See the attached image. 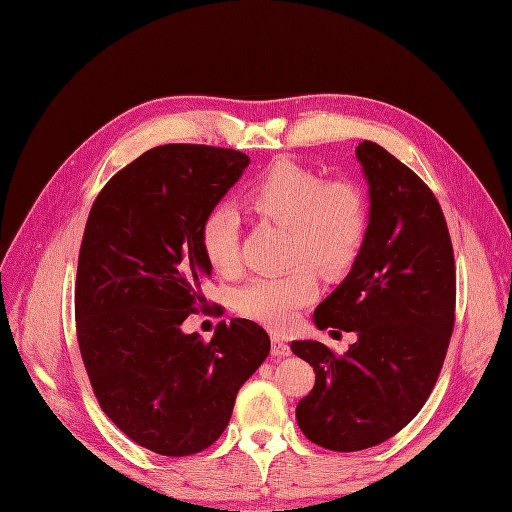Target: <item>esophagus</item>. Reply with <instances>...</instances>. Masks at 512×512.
<instances>
[{
	"instance_id": "obj_1",
	"label": "esophagus",
	"mask_w": 512,
	"mask_h": 512,
	"mask_svg": "<svg viewBox=\"0 0 512 512\" xmlns=\"http://www.w3.org/2000/svg\"><path fill=\"white\" fill-rule=\"evenodd\" d=\"M291 353V347L280 337H272V355H278V358H284V355Z\"/></svg>"
}]
</instances>
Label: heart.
Instances as JSON below:
<instances>
[{"instance_id":"heart-1","label":"heart","mask_w":512,"mask_h":512,"mask_svg":"<svg viewBox=\"0 0 512 512\" xmlns=\"http://www.w3.org/2000/svg\"><path fill=\"white\" fill-rule=\"evenodd\" d=\"M244 209L288 230L286 263L276 276H257L236 293L242 316L270 328H286L297 311L318 295V276L349 272L368 236V198L351 177H326L288 159L274 161L244 192ZM238 219L232 211H209L198 230V244L211 270L232 276L240 263Z\"/></svg>"}]
</instances>
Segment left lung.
Returning a JSON list of instances; mask_svg holds the SVG:
<instances>
[{
	"instance_id": "left-lung-1",
	"label": "left lung",
	"mask_w": 512,
	"mask_h": 512,
	"mask_svg": "<svg viewBox=\"0 0 512 512\" xmlns=\"http://www.w3.org/2000/svg\"><path fill=\"white\" fill-rule=\"evenodd\" d=\"M355 154L370 184L368 236L314 322L358 341L343 355L291 343L316 372L297 404L299 429L335 452L379 446L408 425L437 383L456 322L454 249L435 194L383 146L364 140Z\"/></svg>"
}]
</instances>
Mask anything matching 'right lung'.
Returning a JSON list of instances; mask_svg holds the SVG:
<instances>
[{
  "instance_id": "right-lung-1",
  "label": "right lung",
  "mask_w": 512,
  "mask_h": 512,
  "mask_svg": "<svg viewBox=\"0 0 512 512\" xmlns=\"http://www.w3.org/2000/svg\"><path fill=\"white\" fill-rule=\"evenodd\" d=\"M249 163L232 148H150L110 177L87 217L75 280L81 358L102 412L161 456L213 446L270 353L268 332L244 318L219 322L211 341L182 332L211 274L198 230Z\"/></svg>"
}]
</instances>
